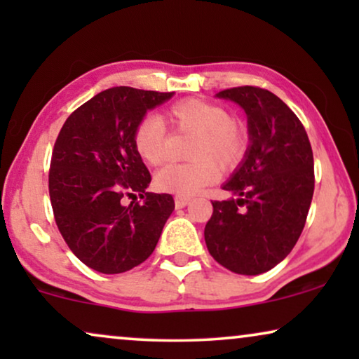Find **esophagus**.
<instances>
[{"label":"esophagus","instance_id":"obj_1","mask_svg":"<svg viewBox=\"0 0 359 359\" xmlns=\"http://www.w3.org/2000/svg\"><path fill=\"white\" fill-rule=\"evenodd\" d=\"M191 203V198H183V196H176L175 198V205L176 209H183Z\"/></svg>","mask_w":359,"mask_h":359}]
</instances>
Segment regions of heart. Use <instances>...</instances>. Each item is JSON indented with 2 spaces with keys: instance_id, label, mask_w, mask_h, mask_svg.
Returning <instances> with one entry per match:
<instances>
[{
  "instance_id": "obj_1",
  "label": "heart",
  "mask_w": 359,
  "mask_h": 359,
  "mask_svg": "<svg viewBox=\"0 0 359 359\" xmlns=\"http://www.w3.org/2000/svg\"><path fill=\"white\" fill-rule=\"evenodd\" d=\"M166 119L178 130L198 132L191 163H170L156 171L155 188L161 193L189 198L205 186L215 183L220 167L229 170L240 163L247 149V134L238 122L230 119L229 111L204 100H183L166 111ZM135 154L147 165L156 166L168 154V130L156 116L137 122L132 132Z\"/></svg>"
}]
</instances>
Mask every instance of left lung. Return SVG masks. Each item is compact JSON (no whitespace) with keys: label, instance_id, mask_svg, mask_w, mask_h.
<instances>
[{"label":"left lung","instance_id":"left-lung-1","mask_svg":"<svg viewBox=\"0 0 359 359\" xmlns=\"http://www.w3.org/2000/svg\"><path fill=\"white\" fill-rule=\"evenodd\" d=\"M248 117L250 145L222 188L237 199L214 201L205 224L209 253L237 274L266 273L291 253L313 196V155L297 116L271 91L238 86L217 93Z\"/></svg>","mask_w":359,"mask_h":359}]
</instances>
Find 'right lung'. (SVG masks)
I'll list each match as a JSON object with an SVG mask.
<instances>
[{
    "instance_id": "right-lung-1",
    "label": "right lung",
    "mask_w": 359,
    "mask_h": 359,
    "mask_svg": "<svg viewBox=\"0 0 359 359\" xmlns=\"http://www.w3.org/2000/svg\"><path fill=\"white\" fill-rule=\"evenodd\" d=\"M171 96L109 88L73 111L57 137L48 171L53 217L68 248L97 273L144 263L173 212V196L147 193L151 176L132 145L137 122ZM126 195L135 199L127 206Z\"/></svg>"
}]
</instances>
